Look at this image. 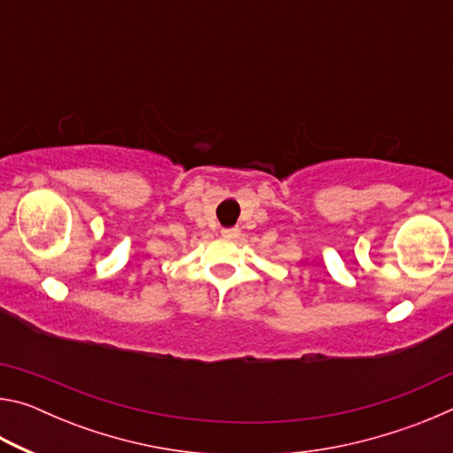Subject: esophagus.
<instances>
[{"instance_id":"1","label":"esophagus","mask_w":453,"mask_h":453,"mask_svg":"<svg viewBox=\"0 0 453 453\" xmlns=\"http://www.w3.org/2000/svg\"><path fill=\"white\" fill-rule=\"evenodd\" d=\"M221 235H224L226 240H237V237H240V227H224L221 229Z\"/></svg>"}]
</instances>
